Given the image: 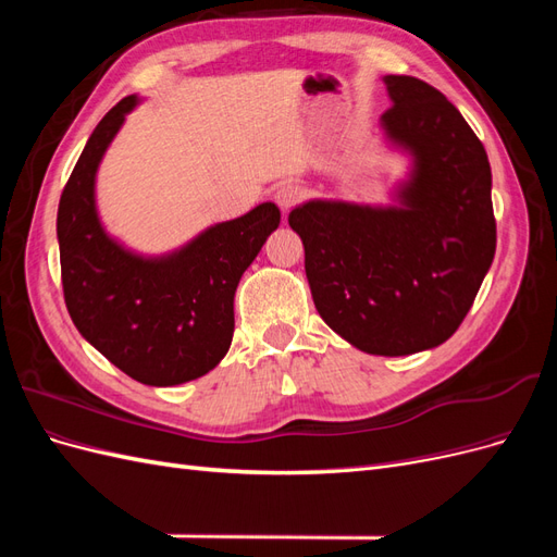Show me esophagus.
I'll list each match as a JSON object with an SVG mask.
<instances>
[{"label": "esophagus", "mask_w": 557, "mask_h": 557, "mask_svg": "<svg viewBox=\"0 0 557 557\" xmlns=\"http://www.w3.org/2000/svg\"><path fill=\"white\" fill-rule=\"evenodd\" d=\"M301 197H305V188L297 183H283L274 193V201L281 207V211H290L295 205H299Z\"/></svg>", "instance_id": "34e87169"}]
</instances>
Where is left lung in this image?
I'll return each instance as SVG.
<instances>
[{"mask_svg":"<svg viewBox=\"0 0 557 557\" xmlns=\"http://www.w3.org/2000/svg\"><path fill=\"white\" fill-rule=\"evenodd\" d=\"M387 139L413 156L401 207L307 201L288 223L305 244L320 318L372 356L444 344L495 258L491 162L448 99L416 76H385Z\"/></svg>","mask_w":557,"mask_h":557,"instance_id":"8db88e82","label":"left lung"}]
</instances>
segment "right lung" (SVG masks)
Listing matches in <instances>:
<instances>
[{"instance_id":"right-lung-1","label":"right lung","mask_w":557,"mask_h":557,"mask_svg":"<svg viewBox=\"0 0 557 557\" xmlns=\"http://www.w3.org/2000/svg\"><path fill=\"white\" fill-rule=\"evenodd\" d=\"M137 97L121 99L90 134L58 207L64 305L76 330L121 372L146 385L205 376L234 334V293L281 223L272 201L218 223L164 258H141L104 232L95 174Z\"/></svg>"}]
</instances>
